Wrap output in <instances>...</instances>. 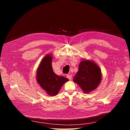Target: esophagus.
<instances>
[{"instance_id":"esophagus-1","label":"esophagus","mask_w":130,"mask_h":130,"mask_svg":"<svg viewBox=\"0 0 130 130\" xmlns=\"http://www.w3.org/2000/svg\"><path fill=\"white\" fill-rule=\"evenodd\" d=\"M67 77L69 80H71L72 78V75L71 74H67Z\"/></svg>"}]
</instances>
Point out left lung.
Masks as SVG:
<instances>
[{
  "mask_svg": "<svg viewBox=\"0 0 130 130\" xmlns=\"http://www.w3.org/2000/svg\"><path fill=\"white\" fill-rule=\"evenodd\" d=\"M101 79V74L99 67L92 61L84 60L80 62L74 81L87 93L96 88Z\"/></svg>",
  "mask_w": 130,
  "mask_h": 130,
  "instance_id": "8db88e82",
  "label": "left lung"
}]
</instances>
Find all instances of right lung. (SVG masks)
Returning a JSON list of instances; mask_svg holds the SVG:
<instances>
[{
  "instance_id": "1",
  "label": "right lung",
  "mask_w": 130,
  "mask_h": 130,
  "mask_svg": "<svg viewBox=\"0 0 130 130\" xmlns=\"http://www.w3.org/2000/svg\"><path fill=\"white\" fill-rule=\"evenodd\" d=\"M52 56H45L43 59L37 72V80L41 87L50 95H56L68 78L58 76L55 73L52 66Z\"/></svg>"
}]
</instances>
